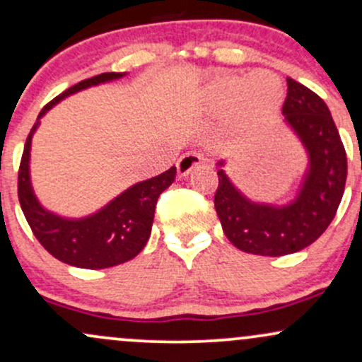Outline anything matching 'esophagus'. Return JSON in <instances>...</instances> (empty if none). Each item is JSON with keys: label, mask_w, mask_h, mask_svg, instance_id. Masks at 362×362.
Masks as SVG:
<instances>
[{"label": "esophagus", "mask_w": 362, "mask_h": 362, "mask_svg": "<svg viewBox=\"0 0 362 362\" xmlns=\"http://www.w3.org/2000/svg\"><path fill=\"white\" fill-rule=\"evenodd\" d=\"M204 160H206L204 155H202V153H199V151L185 153V155L177 161L178 175H180V177L189 175V173L192 172L195 167H199L201 163H204Z\"/></svg>", "instance_id": "34e87169"}]
</instances>
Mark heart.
I'll use <instances>...</instances> for the list:
<instances>
[{
    "instance_id": "obj_1",
    "label": "heart",
    "mask_w": 362,
    "mask_h": 362,
    "mask_svg": "<svg viewBox=\"0 0 362 362\" xmlns=\"http://www.w3.org/2000/svg\"><path fill=\"white\" fill-rule=\"evenodd\" d=\"M207 105L216 110H233V117L243 124L271 119L284 102V86L271 71L245 74L224 73L207 83L204 90Z\"/></svg>"
}]
</instances>
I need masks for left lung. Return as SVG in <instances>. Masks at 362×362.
Masks as SVG:
<instances>
[{"instance_id": "obj_1", "label": "left lung", "mask_w": 362, "mask_h": 362, "mask_svg": "<svg viewBox=\"0 0 362 362\" xmlns=\"http://www.w3.org/2000/svg\"><path fill=\"white\" fill-rule=\"evenodd\" d=\"M282 114L308 153V170L293 201L282 206L253 202L228 178L223 161L218 163L216 213L226 238L253 255H289L318 240L337 213L346 187V149L327 103L288 78Z\"/></svg>"}]
</instances>
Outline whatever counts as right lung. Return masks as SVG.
<instances>
[{
	"instance_id": "1",
	"label": "right lung",
	"mask_w": 362,
	"mask_h": 362,
	"mask_svg": "<svg viewBox=\"0 0 362 362\" xmlns=\"http://www.w3.org/2000/svg\"><path fill=\"white\" fill-rule=\"evenodd\" d=\"M124 74L126 73H102L62 91L40 110L39 119L25 141L18 170V201L25 219L45 250L74 267L105 269L134 259L151 235L158 197L172 185L177 175V168L172 167L160 175L129 187L100 211L80 219L61 218L44 209L37 201L30 182V144L40 117L62 98L100 83L119 80Z\"/></svg>"
}]
</instances>
